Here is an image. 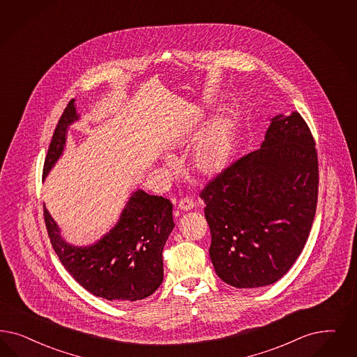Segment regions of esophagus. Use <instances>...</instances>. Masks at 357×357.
<instances>
[{
    "mask_svg": "<svg viewBox=\"0 0 357 357\" xmlns=\"http://www.w3.org/2000/svg\"><path fill=\"white\" fill-rule=\"evenodd\" d=\"M194 202H192V199H188V197H185V199H182L179 203H178V208L182 209V211H191V209L194 208Z\"/></svg>",
    "mask_w": 357,
    "mask_h": 357,
    "instance_id": "34e87169",
    "label": "esophagus"
}]
</instances>
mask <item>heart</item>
Here are the masks:
<instances>
[{
  "mask_svg": "<svg viewBox=\"0 0 357 357\" xmlns=\"http://www.w3.org/2000/svg\"><path fill=\"white\" fill-rule=\"evenodd\" d=\"M236 125L229 116H219L204 128L191 151V166L197 175L213 179L227 170L234 155ZM163 165L174 170L175 160L166 155Z\"/></svg>",
  "mask_w": 357,
  "mask_h": 357,
  "instance_id": "1",
  "label": "heart"
}]
</instances>
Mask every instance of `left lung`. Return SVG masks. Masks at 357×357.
I'll return each mask as SVG.
<instances>
[{
    "mask_svg": "<svg viewBox=\"0 0 357 357\" xmlns=\"http://www.w3.org/2000/svg\"><path fill=\"white\" fill-rule=\"evenodd\" d=\"M318 155L298 112L271 119L259 150L203 191L216 274L237 289L277 282L306 244L318 200Z\"/></svg>",
    "mask_w": 357,
    "mask_h": 357,
    "instance_id": "left-lung-1",
    "label": "left lung"
}]
</instances>
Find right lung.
Here are the masks:
<instances>
[{
  "label": "right lung",
  "mask_w": 357,
  "mask_h": 357,
  "mask_svg": "<svg viewBox=\"0 0 357 357\" xmlns=\"http://www.w3.org/2000/svg\"><path fill=\"white\" fill-rule=\"evenodd\" d=\"M79 120L73 98L52 135L43 178L62 157L68 128ZM45 220L63 266L89 293L107 301L135 302L153 294L163 281L162 250L175 227L169 199L135 190L113 228L89 245L68 243L46 206Z\"/></svg>",
  "instance_id": "right-lung-1"
}]
</instances>
